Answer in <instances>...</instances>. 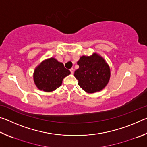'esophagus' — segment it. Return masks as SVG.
Instances as JSON below:
<instances>
[{
	"label": "esophagus",
	"instance_id": "1",
	"mask_svg": "<svg viewBox=\"0 0 147 147\" xmlns=\"http://www.w3.org/2000/svg\"><path fill=\"white\" fill-rule=\"evenodd\" d=\"M74 69L73 68H71V69H70V71H71V74H73L74 73Z\"/></svg>",
	"mask_w": 147,
	"mask_h": 147
}]
</instances>
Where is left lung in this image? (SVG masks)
I'll list each match as a JSON object with an SVG mask.
<instances>
[{"mask_svg":"<svg viewBox=\"0 0 147 147\" xmlns=\"http://www.w3.org/2000/svg\"><path fill=\"white\" fill-rule=\"evenodd\" d=\"M79 69L74 75L80 87L88 93L100 91L105 88L110 78V69L104 59L96 53L83 56L77 62Z\"/></svg>","mask_w":147,"mask_h":147,"instance_id":"8db88e82","label":"left lung"}]
</instances>
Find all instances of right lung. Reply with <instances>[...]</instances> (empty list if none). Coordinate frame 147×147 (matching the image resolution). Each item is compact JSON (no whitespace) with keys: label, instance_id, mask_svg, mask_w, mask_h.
<instances>
[{"label":"right lung","instance_id":"add662e5","mask_svg":"<svg viewBox=\"0 0 147 147\" xmlns=\"http://www.w3.org/2000/svg\"><path fill=\"white\" fill-rule=\"evenodd\" d=\"M71 74L63 64L54 58L47 59L35 69L34 81L39 90L51 92L61 86L65 77Z\"/></svg>","mask_w":147,"mask_h":147}]
</instances>
